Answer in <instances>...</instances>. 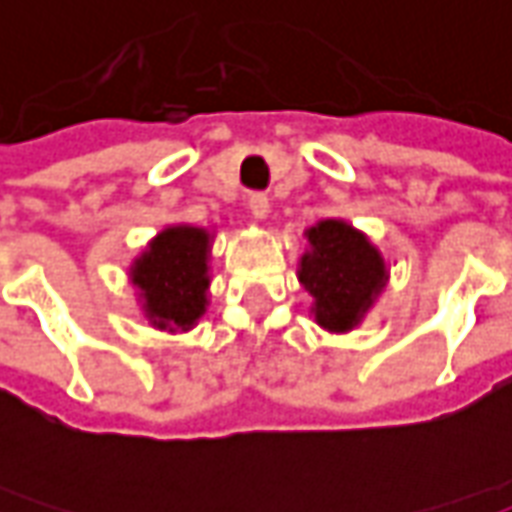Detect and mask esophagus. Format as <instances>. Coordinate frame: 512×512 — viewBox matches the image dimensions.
<instances>
[{
    "mask_svg": "<svg viewBox=\"0 0 512 512\" xmlns=\"http://www.w3.org/2000/svg\"><path fill=\"white\" fill-rule=\"evenodd\" d=\"M246 205H249V211L255 213L257 219H266L268 211H271V202L263 191H252L249 197H246Z\"/></svg>",
    "mask_w": 512,
    "mask_h": 512,
    "instance_id": "34e87169",
    "label": "esophagus"
}]
</instances>
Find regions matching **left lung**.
Returning a JSON list of instances; mask_svg holds the SVG:
<instances>
[{"label": "left lung", "mask_w": 512, "mask_h": 512, "mask_svg": "<svg viewBox=\"0 0 512 512\" xmlns=\"http://www.w3.org/2000/svg\"><path fill=\"white\" fill-rule=\"evenodd\" d=\"M299 279L315 299V321L329 332H351L386 285L384 257L365 235L340 219L307 230Z\"/></svg>", "instance_id": "1"}]
</instances>
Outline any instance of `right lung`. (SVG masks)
Returning <instances> with one entry per match:
<instances>
[{
    "label": "right lung",
    "instance_id": "right-lung-1",
    "mask_svg": "<svg viewBox=\"0 0 512 512\" xmlns=\"http://www.w3.org/2000/svg\"><path fill=\"white\" fill-rule=\"evenodd\" d=\"M208 249L211 233L202 227H167L131 268L142 290L147 318L158 329L186 332L208 304Z\"/></svg>",
    "mask_w": 512,
    "mask_h": 512
}]
</instances>
